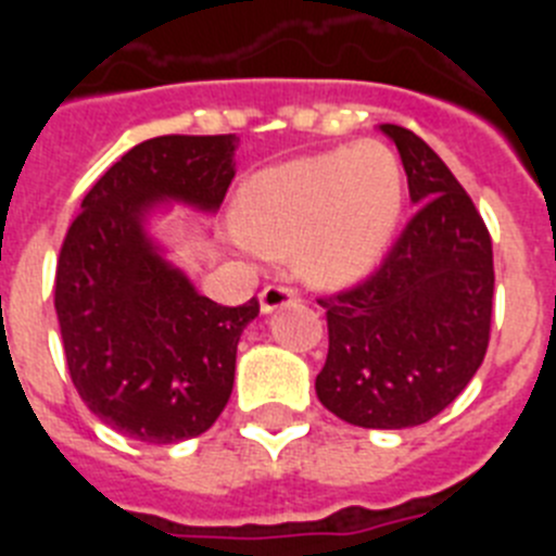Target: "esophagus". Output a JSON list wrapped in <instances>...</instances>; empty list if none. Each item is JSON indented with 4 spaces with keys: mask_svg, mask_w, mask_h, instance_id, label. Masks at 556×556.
Listing matches in <instances>:
<instances>
[{
    "mask_svg": "<svg viewBox=\"0 0 556 556\" xmlns=\"http://www.w3.org/2000/svg\"><path fill=\"white\" fill-rule=\"evenodd\" d=\"M258 301H262V312L267 314L298 301V292L292 287H281V283H267L262 289V294H258Z\"/></svg>",
    "mask_w": 556,
    "mask_h": 556,
    "instance_id": "1",
    "label": "esophagus"
}]
</instances>
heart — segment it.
Instances as JSON below:
<instances>
[{
    "label": "heart",
    "mask_w": 556,
    "mask_h": 556,
    "mask_svg": "<svg viewBox=\"0 0 556 556\" xmlns=\"http://www.w3.org/2000/svg\"><path fill=\"white\" fill-rule=\"evenodd\" d=\"M404 208V169L381 141L317 152L255 175L239 194V230L289 258L308 281L342 287L387 253Z\"/></svg>",
    "instance_id": "1"
}]
</instances>
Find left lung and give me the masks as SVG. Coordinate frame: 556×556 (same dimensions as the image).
I'll return each instance as SVG.
<instances>
[{"label":"left lung","mask_w":556,"mask_h":556,"mask_svg":"<svg viewBox=\"0 0 556 556\" xmlns=\"http://www.w3.org/2000/svg\"><path fill=\"white\" fill-rule=\"evenodd\" d=\"M404 161L417 214L365 281L317 298L328 356L320 404L362 429H409L468 387L493 317V242L468 191L420 136L381 125Z\"/></svg>","instance_id":"obj_1"}]
</instances>
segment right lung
Wrapping results in <instances>:
<instances>
[{
    "label": "right lung",
    "instance_id": "right-lung-1",
    "mask_svg": "<svg viewBox=\"0 0 556 556\" xmlns=\"http://www.w3.org/2000/svg\"><path fill=\"white\" fill-rule=\"evenodd\" d=\"M236 136H159L125 152L83 198L55 273L68 376L102 424L169 445L214 426L233 390L236 345L258 301L194 292L144 236L161 200L219 208Z\"/></svg>",
    "mask_w": 556,
    "mask_h": 556
}]
</instances>
